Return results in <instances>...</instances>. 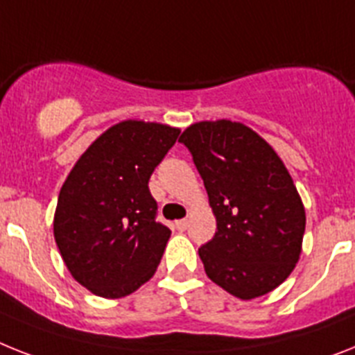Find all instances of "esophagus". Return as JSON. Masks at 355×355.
<instances>
[{"label": "esophagus", "mask_w": 355, "mask_h": 355, "mask_svg": "<svg viewBox=\"0 0 355 355\" xmlns=\"http://www.w3.org/2000/svg\"><path fill=\"white\" fill-rule=\"evenodd\" d=\"M175 228H178L180 232L187 230V228H189V219H180V221H175Z\"/></svg>", "instance_id": "1"}]
</instances>
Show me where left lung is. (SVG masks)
<instances>
[{
  "label": "left lung",
  "instance_id": "obj_1",
  "mask_svg": "<svg viewBox=\"0 0 355 355\" xmlns=\"http://www.w3.org/2000/svg\"><path fill=\"white\" fill-rule=\"evenodd\" d=\"M180 141L203 178L218 232L199 248L207 276L239 300L283 283L303 250L304 207L277 152L239 121H199Z\"/></svg>",
  "mask_w": 355,
  "mask_h": 355
}]
</instances>
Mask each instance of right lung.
I'll return each instance as SVG.
<instances>
[{
	"label": "right lung",
	"mask_w": 355,
	"mask_h": 355,
	"mask_svg": "<svg viewBox=\"0 0 355 355\" xmlns=\"http://www.w3.org/2000/svg\"><path fill=\"white\" fill-rule=\"evenodd\" d=\"M180 128L125 119L79 156L60 190L54 239L79 285L107 300L136 292L157 270L171 230L156 221L152 172Z\"/></svg>",
	"instance_id": "add662e5"
}]
</instances>
